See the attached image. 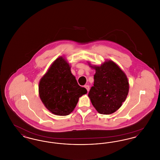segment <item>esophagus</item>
Returning a JSON list of instances; mask_svg holds the SVG:
<instances>
[{"instance_id":"obj_1","label":"esophagus","mask_w":160,"mask_h":160,"mask_svg":"<svg viewBox=\"0 0 160 160\" xmlns=\"http://www.w3.org/2000/svg\"><path fill=\"white\" fill-rule=\"evenodd\" d=\"M84 88L86 89V90L88 91V92L89 91V85H85Z\"/></svg>"}]
</instances>
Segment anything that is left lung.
I'll return each mask as SVG.
<instances>
[{
  "label": "left lung",
  "instance_id": "obj_1",
  "mask_svg": "<svg viewBox=\"0 0 160 160\" xmlns=\"http://www.w3.org/2000/svg\"><path fill=\"white\" fill-rule=\"evenodd\" d=\"M89 66L95 70L94 84L88 97L97 111L103 114L113 113L122 106L129 92L128 78L113 61L107 60L100 66Z\"/></svg>",
  "mask_w": 160,
  "mask_h": 160
}]
</instances>
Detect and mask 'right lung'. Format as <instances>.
I'll list each match as a JSON object with an SVG mask.
<instances>
[{
  "label": "right lung",
  "instance_id": "add662e5",
  "mask_svg": "<svg viewBox=\"0 0 160 160\" xmlns=\"http://www.w3.org/2000/svg\"><path fill=\"white\" fill-rule=\"evenodd\" d=\"M87 93L80 86L64 57L52 63L39 83V95L46 108L53 114L67 116L75 108L78 99Z\"/></svg>",
  "mask_w": 160,
  "mask_h": 160
}]
</instances>
